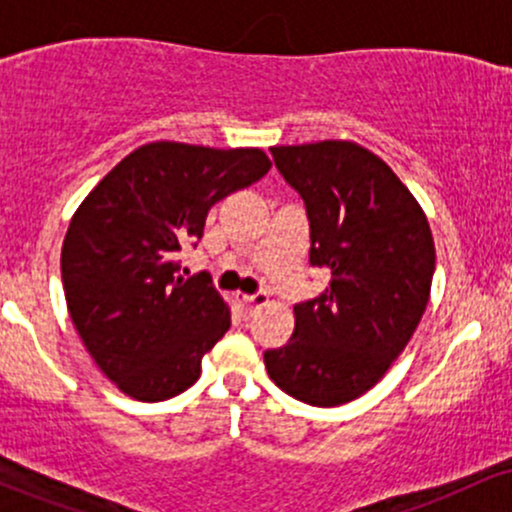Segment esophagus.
Returning a JSON list of instances; mask_svg holds the SVG:
<instances>
[{"label":"esophagus","mask_w":512,"mask_h":512,"mask_svg":"<svg viewBox=\"0 0 512 512\" xmlns=\"http://www.w3.org/2000/svg\"><path fill=\"white\" fill-rule=\"evenodd\" d=\"M267 301H269V293L257 291V293H252V296H243V298H240V305H243V313H245V315H252L257 308H262V305H267Z\"/></svg>","instance_id":"1"}]
</instances>
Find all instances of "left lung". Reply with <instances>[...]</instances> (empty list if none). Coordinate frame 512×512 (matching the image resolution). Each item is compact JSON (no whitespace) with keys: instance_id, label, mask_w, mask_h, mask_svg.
Wrapping results in <instances>:
<instances>
[{"instance_id":"8db88e82","label":"left lung","mask_w":512,"mask_h":512,"mask_svg":"<svg viewBox=\"0 0 512 512\" xmlns=\"http://www.w3.org/2000/svg\"><path fill=\"white\" fill-rule=\"evenodd\" d=\"M274 166L305 204L310 264L330 286L293 305L289 344L264 351L286 395L339 407L378 383L424 315L436 248L424 209L383 158L342 139L272 146Z\"/></svg>"}]
</instances>
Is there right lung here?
Here are the masks:
<instances>
[{
  "label": "right lung",
  "instance_id": "1",
  "mask_svg": "<svg viewBox=\"0 0 512 512\" xmlns=\"http://www.w3.org/2000/svg\"><path fill=\"white\" fill-rule=\"evenodd\" d=\"M269 168L260 149L144 144L76 209L62 245L64 298L86 351L125 395L163 402L197 383L231 310L207 272L180 274L178 252L204 236L216 202Z\"/></svg>",
  "mask_w": 512,
  "mask_h": 512
}]
</instances>
